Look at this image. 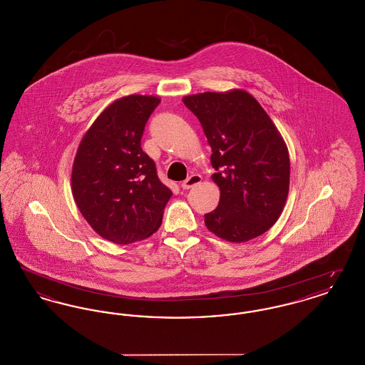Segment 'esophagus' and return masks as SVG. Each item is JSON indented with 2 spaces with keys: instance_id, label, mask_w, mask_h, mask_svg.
Segmentation results:
<instances>
[{
  "instance_id": "1",
  "label": "esophagus",
  "mask_w": 365,
  "mask_h": 365,
  "mask_svg": "<svg viewBox=\"0 0 365 365\" xmlns=\"http://www.w3.org/2000/svg\"><path fill=\"white\" fill-rule=\"evenodd\" d=\"M201 180H202V178H201L200 175L192 174L190 175L186 180H183L180 186H182V189H183V190H189L191 187H194L195 185H198Z\"/></svg>"
}]
</instances>
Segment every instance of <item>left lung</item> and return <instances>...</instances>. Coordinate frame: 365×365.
<instances>
[{"label": "left lung", "mask_w": 365, "mask_h": 365, "mask_svg": "<svg viewBox=\"0 0 365 365\" xmlns=\"http://www.w3.org/2000/svg\"><path fill=\"white\" fill-rule=\"evenodd\" d=\"M212 148V179L219 205L205 215L210 232L246 242L278 220L289 194L290 158L286 143L261 105L243 90L201 93L183 98Z\"/></svg>", "instance_id": "left-lung-1"}]
</instances>
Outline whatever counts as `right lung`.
<instances>
[{
	"mask_svg": "<svg viewBox=\"0 0 365 365\" xmlns=\"http://www.w3.org/2000/svg\"><path fill=\"white\" fill-rule=\"evenodd\" d=\"M153 96H127L109 105L87 130L72 167V194L93 230L110 242H137L156 232L173 195L140 148Z\"/></svg>",
	"mask_w": 365,
	"mask_h": 365,
	"instance_id": "obj_1",
	"label": "right lung"
}]
</instances>
